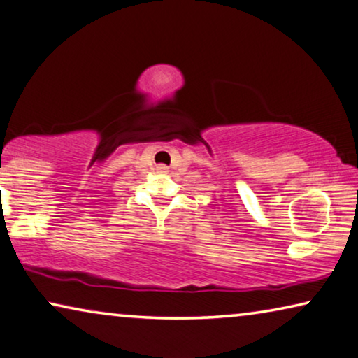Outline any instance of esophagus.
Listing matches in <instances>:
<instances>
[{
    "mask_svg": "<svg viewBox=\"0 0 358 358\" xmlns=\"http://www.w3.org/2000/svg\"><path fill=\"white\" fill-rule=\"evenodd\" d=\"M157 172H161V173H165V172H169V167L167 165H157Z\"/></svg>",
    "mask_w": 358,
    "mask_h": 358,
    "instance_id": "esophagus-1",
    "label": "esophagus"
}]
</instances>
